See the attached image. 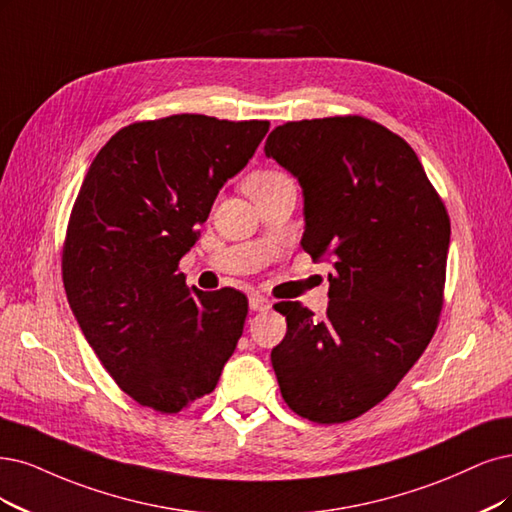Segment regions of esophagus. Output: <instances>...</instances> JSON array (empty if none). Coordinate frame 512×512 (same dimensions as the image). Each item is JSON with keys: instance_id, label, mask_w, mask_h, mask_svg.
Wrapping results in <instances>:
<instances>
[{"instance_id": "esophagus-1", "label": "esophagus", "mask_w": 512, "mask_h": 512, "mask_svg": "<svg viewBox=\"0 0 512 512\" xmlns=\"http://www.w3.org/2000/svg\"><path fill=\"white\" fill-rule=\"evenodd\" d=\"M249 308L253 312H268L272 308V304H270V299H266V297L259 295V293H253L249 297Z\"/></svg>"}]
</instances>
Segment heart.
<instances>
[{
  "label": "heart",
  "instance_id": "b5f03b06",
  "mask_svg": "<svg viewBox=\"0 0 512 512\" xmlns=\"http://www.w3.org/2000/svg\"><path fill=\"white\" fill-rule=\"evenodd\" d=\"M289 179L285 173H280V170H257V173H253L249 179L244 181V189L246 194L255 192V189H261V187H270L278 181H285Z\"/></svg>",
  "mask_w": 512,
  "mask_h": 512
}]
</instances>
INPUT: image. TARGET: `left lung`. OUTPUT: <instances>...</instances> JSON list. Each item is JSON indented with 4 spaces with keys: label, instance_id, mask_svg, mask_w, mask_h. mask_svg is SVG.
Listing matches in <instances>:
<instances>
[{
    "label": "left lung",
    "instance_id": "obj_1",
    "mask_svg": "<svg viewBox=\"0 0 512 512\" xmlns=\"http://www.w3.org/2000/svg\"><path fill=\"white\" fill-rule=\"evenodd\" d=\"M263 151L301 185L304 251L335 268L325 318L276 304L287 316L276 380L301 418L348 422L384 401L430 344L449 217L415 151L361 116L287 122Z\"/></svg>",
    "mask_w": 512,
    "mask_h": 512
}]
</instances>
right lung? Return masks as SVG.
<instances>
[{
	"label": "right lung",
	"mask_w": 512,
	"mask_h": 512,
	"mask_svg": "<svg viewBox=\"0 0 512 512\" xmlns=\"http://www.w3.org/2000/svg\"><path fill=\"white\" fill-rule=\"evenodd\" d=\"M268 130L200 113L137 122L88 168L67 227L65 291L94 354L143 407L177 413L202 399L236 350L249 301L187 289L179 259Z\"/></svg>",
	"instance_id": "1"
}]
</instances>
